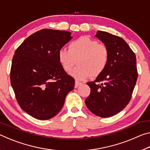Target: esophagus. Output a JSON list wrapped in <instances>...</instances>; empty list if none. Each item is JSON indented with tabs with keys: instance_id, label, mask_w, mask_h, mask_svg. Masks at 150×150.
<instances>
[{
	"instance_id": "34e87169",
	"label": "esophagus",
	"mask_w": 150,
	"mask_h": 150,
	"mask_svg": "<svg viewBox=\"0 0 150 150\" xmlns=\"http://www.w3.org/2000/svg\"><path fill=\"white\" fill-rule=\"evenodd\" d=\"M81 84H83V83L79 82V81H75V86L76 88L78 87L79 86V85H81Z\"/></svg>"
}]
</instances>
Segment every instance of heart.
I'll return each mask as SVG.
<instances>
[{
    "label": "heart",
    "mask_w": 150,
    "mask_h": 150,
    "mask_svg": "<svg viewBox=\"0 0 150 150\" xmlns=\"http://www.w3.org/2000/svg\"><path fill=\"white\" fill-rule=\"evenodd\" d=\"M57 57L67 73L71 71L77 60L79 66L71 75L79 80H84L91 75L97 77L105 70L109 61V51L105 44L84 35L71 42L69 50L61 48Z\"/></svg>",
    "instance_id": "heart-1"
}]
</instances>
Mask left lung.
Listing matches in <instances>:
<instances>
[{"instance_id":"left-lung-1","label":"left lung","mask_w":150,"mask_h":150,"mask_svg":"<svg viewBox=\"0 0 150 150\" xmlns=\"http://www.w3.org/2000/svg\"><path fill=\"white\" fill-rule=\"evenodd\" d=\"M95 37L108 47L109 61L95 81L87 83L91 93L85 104L91 112L106 118L120 112L130 102L138 79L136 57L122 38L103 31Z\"/></svg>"}]
</instances>
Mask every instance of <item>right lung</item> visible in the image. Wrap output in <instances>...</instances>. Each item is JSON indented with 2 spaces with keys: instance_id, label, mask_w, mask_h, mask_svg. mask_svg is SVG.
<instances>
[{
  "instance_id": "right-lung-1",
  "label": "right lung",
  "mask_w": 150,
  "mask_h": 150,
  "mask_svg": "<svg viewBox=\"0 0 150 150\" xmlns=\"http://www.w3.org/2000/svg\"><path fill=\"white\" fill-rule=\"evenodd\" d=\"M71 33L44 29L30 35L12 58L11 83L21 108L38 120H48L62 110L75 79L66 73L57 53Z\"/></svg>"
}]
</instances>
